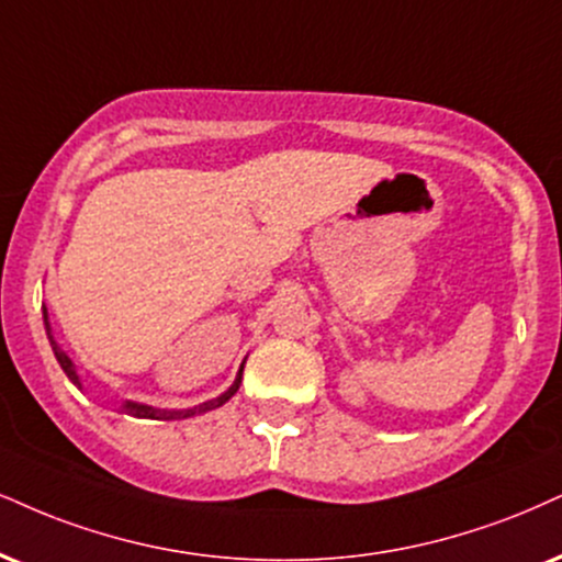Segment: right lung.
<instances>
[{"label":"right lung","instance_id":"1","mask_svg":"<svg viewBox=\"0 0 562 562\" xmlns=\"http://www.w3.org/2000/svg\"><path fill=\"white\" fill-rule=\"evenodd\" d=\"M44 325H46V336H48V341H52L54 357H57L59 367H61V370H65V375H67L69 380H72V383L78 385L80 391H82V383H80L78 370H75V362L65 355V351H61V346H59L57 341H54V336H52V323H48V313H46V307H44ZM241 372H245V362L239 364L237 378H234V383L228 385L226 391L221 393V396L211 398V401H203V404H198V406H192V408H156V406H148V404H137V401H122V404L116 406V412H122V414H133V417H140V419H166V422H171V419H187V417H198V414L213 412V408L224 406L226 401L232 398L234 393L239 391V385H241Z\"/></svg>","mask_w":562,"mask_h":562}]
</instances>
